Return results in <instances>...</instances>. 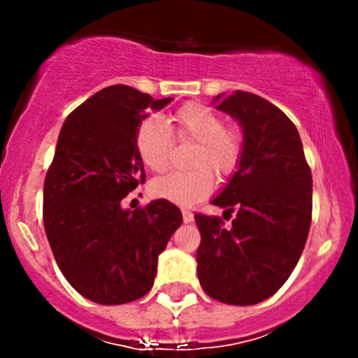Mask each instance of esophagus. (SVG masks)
<instances>
[{
  "label": "esophagus",
  "instance_id": "esophagus-1",
  "mask_svg": "<svg viewBox=\"0 0 358 358\" xmlns=\"http://www.w3.org/2000/svg\"><path fill=\"white\" fill-rule=\"evenodd\" d=\"M182 215H183V222H185V223H192L194 222V215H192V211H189V209H183Z\"/></svg>",
  "mask_w": 358,
  "mask_h": 358
}]
</instances>
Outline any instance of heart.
I'll list each match as a JSON object with an SVG mask.
<instances>
[{"label": "heart", "mask_w": 358, "mask_h": 358, "mask_svg": "<svg viewBox=\"0 0 358 358\" xmlns=\"http://www.w3.org/2000/svg\"><path fill=\"white\" fill-rule=\"evenodd\" d=\"M180 138L196 142L190 162L196 168L189 171H169L150 183L156 197L192 206L208 197L215 189V175L229 176L243 159L244 140L237 128H227L225 121L211 107L190 102L180 107L169 119ZM135 149L143 164L152 171H162L168 166L171 133L159 117H149L138 126Z\"/></svg>", "instance_id": "1"}]
</instances>
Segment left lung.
I'll return each mask as SVG.
<instances>
[{
	"mask_svg": "<svg viewBox=\"0 0 358 358\" xmlns=\"http://www.w3.org/2000/svg\"><path fill=\"white\" fill-rule=\"evenodd\" d=\"M211 106L243 128L239 166L211 204L232 227L196 215L201 232L197 275L202 289L227 305H256L282 287L294 270L312 222V171L292 121L248 92L216 95Z\"/></svg>",
	"mask_w": 358,
	"mask_h": 358,
	"instance_id": "left-lung-1",
	"label": "left lung"
}]
</instances>
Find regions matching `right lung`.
I'll use <instances>...</instances> for the list:
<instances>
[{"label": "right lung", "instance_id": "1", "mask_svg": "<svg viewBox=\"0 0 358 358\" xmlns=\"http://www.w3.org/2000/svg\"><path fill=\"white\" fill-rule=\"evenodd\" d=\"M154 100L126 85L90 96L64 122L45 178L43 222L67 282L100 305H122L152 287L159 255L182 225L173 202L124 209L121 201L145 180L135 149L136 129Z\"/></svg>", "mask_w": 358, "mask_h": 358}]
</instances>
